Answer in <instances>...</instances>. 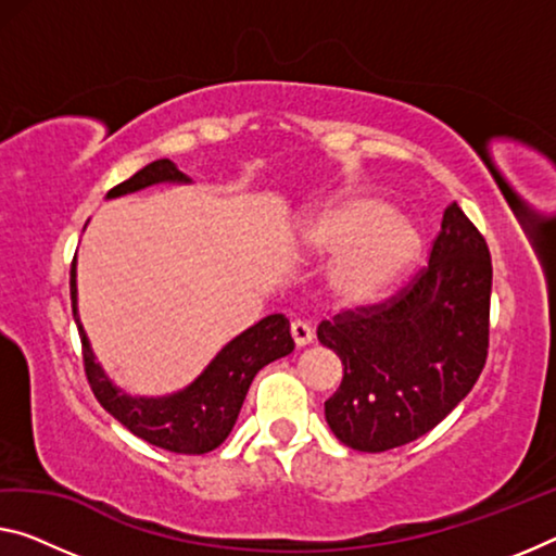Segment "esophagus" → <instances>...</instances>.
<instances>
[{"instance_id": "obj_1", "label": "esophagus", "mask_w": 556, "mask_h": 556, "mask_svg": "<svg viewBox=\"0 0 556 556\" xmlns=\"http://www.w3.org/2000/svg\"><path fill=\"white\" fill-rule=\"evenodd\" d=\"M290 336H293L298 348L311 345L313 338H315V336H313V328L307 326L305 320H293V323H290Z\"/></svg>"}]
</instances>
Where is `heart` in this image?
I'll return each mask as SVG.
<instances>
[{
	"label": "heart",
	"instance_id": "heart-1",
	"mask_svg": "<svg viewBox=\"0 0 556 556\" xmlns=\"http://www.w3.org/2000/svg\"><path fill=\"white\" fill-rule=\"evenodd\" d=\"M298 249L328 258V288L338 301H378L413 266L420 233L405 216L367 193H345L313 213L298 230Z\"/></svg>",
	"mask_w": 556,
	"mask_h": 556
}]
</instances>
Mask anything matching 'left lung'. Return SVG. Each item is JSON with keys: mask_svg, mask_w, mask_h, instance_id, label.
<instances>
[{"mask_svg": "<svg viewBox=\"0 0 556 556\" xmlns=\"http://www.w3.org/2000/svg\"><path fill=\"white\" fill-rule=\"evenodd\" d=\"M490 293V249L450 203L413 283L318 326L320 345L343 363V382L326 400L332 434L353 450L386 452L445 420L484 367Z\"/></svg>", "mask_w": 556, "mask_h": 556, "instance_id": "left-lung-1", "label": "left lung"}]
</instances>
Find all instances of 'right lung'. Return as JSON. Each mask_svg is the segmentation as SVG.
Segmentation results:
<instances>
[{
	"label": "right lung",
	"mask_w": 556,
	"mask_h": 556,
	"mask_svg": "<svg viewBox=\"0 0 556 556\" xmlns=\"http://www.w3.org/2000/svg\"><path fill=\"white\" fill-rule=\"evenodd\" d=\"M156 184H191V178L181 174L174 161L159 159L136 170L129 181L114 186L106 199H118V195L149 189ZM70 288L74 320L84 348V370H87V380L101 407L114 415L136 438L161 450L178 452V455H203V452L216 450L233 430L255 372L278 357L293 353L295 348L288 318L273 313L220 348V353L191 386L161 397L129 395L109 380L104 367L93 357L89 338L84 332L79 311H76V258L72 263Z\"/></svg>",
	"instance_id": "right-lung-1"
}]
</instances>
